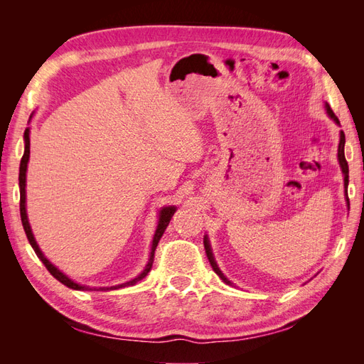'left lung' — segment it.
Returning <instances> with one entry per match:
<instances>
[{"label":"left lung","instance_id":"obj_1","mask_svg":"<svg viewBox=\"0 0 364 364\" xmlns=\"http://www.w3.org/2000/svg\"><path fill=\"white\" fill-rule=\"evenodd\" d=\"M325 109H326V114H328V117H329V118H333L337 124H340L338 118L336 117V114L333 112V109L329 107V105H328V103L325 105ZM337 156H338V164H340V167H341V173H343V176H345V196H346V202H348V206H349V199H348L349 168H348V162H346V159H345V134H343V130H340V142H338V153H337ZM203 245H205V250H206V257H208L209 262H211V266H213L214 272H215V273L218 274V277L222 278L228 285L232 284V282H230V281L225 277V274L222 273V270L218 269L217 262H215V259H214V255H213L211 246H209V240H208V237H206V235H205V238H203Z\"/></svg>","mask_w":364,"mask_h":364}]
</instances>
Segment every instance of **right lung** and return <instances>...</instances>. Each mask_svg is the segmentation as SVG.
Wrapping results in <instances>:
<instances>
[{"instance_id":"obj_1","label":"right lung","mask_w":364,"mask_h":364,"mask_svg":"<svg viewBox=\"0 0 364 364\" xmlns=\"http://www.w3.org/2000/svg\"><path fill=\"white\" fill-rule=\"evenodd\" d=\"M31 118V115H30ZM24 142H26V149H24V156L21 158V165H19V194H21V199H19V211H21V222H23V226H24V230H26V235L30 241V245L33 247V250H35V253L38 255V258L43 262V266L47 267V270L53 274L54 278H56L58 281H60L63 285H67V287L73 289V290H102V291H107V290H117V289H123V287H129V285H135L138 281H141L142 278L147 277V273L150 272L151 266H153V257H155V250H156V246L159 243L161 237L164 235L165 229H167L170 220L173 217V214L176 213V208L174 206H165L161 209L159 213V222H158V228H156V232H155V237H153V241H151V250H150V258H149V262L146 269L142 270L141 274H138V277L135 279H132L129 282H124V284H119V285H114V287H86V285H80L74 282L73 279H70L67 274L62 273L56 266H53V264L43 257L42 250L39 249L38 243L35 237H33V232H31V228H30V223H28V218H27V209H26V173H27V164H28V158H30V127L26 129L24 132Z\"/></svg>"}]
</instances>
